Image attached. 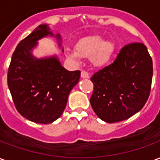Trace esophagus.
I'll use <instances>...</instances> for the list:
<instances>
[{"label": "esophagus", "instance_id": "obj_1", "mask_svg": "<svg viewBox=\"0 0 160 160\" xmlns=\"http://www.w3.org/2000/svg\"><path fill=\"white\" fill-rule=\"evenodd\" d=\"M80 76H81V78H83V79H88V78L90 77L89 76V73H87V71H82Z\"/></svg>", "mask_w": 160, "mask_h": 160}]
</instances>
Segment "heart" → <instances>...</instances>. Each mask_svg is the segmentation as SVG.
<instances>
[{"label": "heart", "mask_w": 160, "mask_h": 160, "mask_svg": "<svg viewBox=\"0 0 160 160\" xmlns=\"http://www.w3.org/2000/svg\"><path fill=\"white\" fill-rule=\"evenodd\" d=\"M114 51V44L111 41H105L101 36L92 35L83 38L75 45V51L68 50L67 56L74 62H79L80 57L91 58L95 66H103L111 58Z\"/></svg>", "instance_id": "obj_1"}]
</instances>
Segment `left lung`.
Instances as JSON below:
<instances>
[{
    "mask_svg": "<svg viewBox=\"0 0 160 160\" xmlns=\"http://www.w3.org/2000/svg\"><path fill=\"white\" fill-rule=\"evenodd\" d=\"M152 79V61L147 47L141 42L125 45L111 65L91 78L94 112L109 123L129 118L146 104Z\"/></svg>",
    "mask_w": 160,
    "mask_h": 160,
    "instance_id": "8db88e82",
    "label": "left lung"
}]
</instances>
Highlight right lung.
<instances>
[{"mask_svg": "<svg viewBox=\"0 0 160 160\" xmlns=\"http://www.w3.org/2000/svg\"><path fill=\"white\" fill-rule=\"evenodd\" d=\"M49 36H55L62 46L60 34L54 35L48 25H40L17 45L8 73V85L17 111L26 119L42 124L51 123L62 116L70 92L80 77L79 70L63 68L57 56H34L32 50L38 40Z\"/></svg>", "mask_w": 160, "mask_h": 160, "instance_id": "1", "label": "right lung"}]
</instances>
